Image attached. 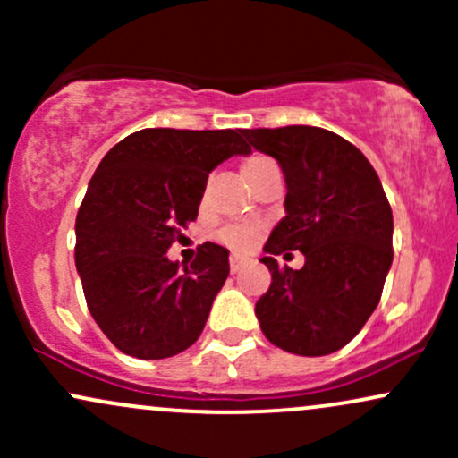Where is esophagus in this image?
Segmentation results:
<instances>
[{"mask_svg":"<svg viewBox=\"0 0 458 458\" xmlns=\"http://www.w3.org/2000/svg\"><path fill=\"white\" fill-rule=\"evenodd\" d=\"M247 265V259H241V256H230V271L239 273Z\"/></svg>","mask_w":458,"mask_h":458,"instance_id":"34e87169","label":"esophagus"}]
</instances>
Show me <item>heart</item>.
<instances>
[{
  "label": "heart",
  "instance_id": "b5f03b06",
  "mask_svg": "<svg viewBox=\"0 0 458 458\" xmlns=\"http://www.w3.org/2000/svg\"><path fill=\"white\" fill-rule=\"evenodd\" d=\"M269 161L267 157H260V155H254L250 157V159L243 161V165H241V172H250L251 167L260 165V163ZM260 236V228L259 225H247V224H230V225H224L222 230H219L217 239L222 241L225 247H230V250L234 251H247L251 250V247L256 245V241H259Z\"/></svg>",
  "mask_w": 458,
  "mask_h": 458
}]
</instances>
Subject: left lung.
Masks as SVG:
<instances>
[{
	"mask_svg": "<svg viewBox=\"0 0 458 458\" xmlns=\"http://www.w3.org/2000/svg\"><path fill=\"white\" fill-rule=\"evenodd\" d=\"M256 150L280 163L286 217L265 243L269 291L256 301L262 334L280 349L318 357L343 349L379 306L392 267V208L370 161L318 127L245 129ZM299 249V272L275 256Z\"/></svg>",
	"mask_w": 458,
	"mask_h": 458,
	"instance_id": "1",
	"label": "left lung"
}]
</instances>
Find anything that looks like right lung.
I'll list each match as a JSON object with an SVG mask.
<instances>
[{"instance_id": "obj_1", "label": "right lung", "mask_w": 458, "mask_h": 458, "mask_svg": "<svg viewBox=\"0 0 458 458\" xmlns=\"http://www.w3.org/2000/svg\"><path fill=\"white\" fill-rule=\"evenodd\" d=\"M247 152L233 129H141L98 163L77 213L75 265L115 349L163 360L199 338L230 273L228 250L207 241L182 269L165 251L196 222L211 170Z\"/></svg>"}]
</instances>
